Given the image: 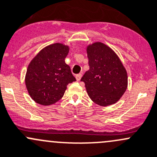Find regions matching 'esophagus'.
Listing matches in <instances>:
<instances>
[{
    "label": "esophagus",
    "mask_w": 157,
    "mask_h": 157,
    "mask_svg": "<svg viewBox=\"0 0 157 157\" xmlns=\"http://www.w3.org/2000/svg\"><path fill=\"white\" fill-rule=\"evenodd\" d=\"M81 77H82V74H77V75H76V79H77V81H80V79H81Z\"/></svg>",
    "instance_id": "esophagus-1"
}]
</instances>
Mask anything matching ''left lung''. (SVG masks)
I'll return each mask as SVG.
<instances>
[{"mask_svg": "<svg viewBox=\"0 0 157 157\" xmlns=\"http://www.w3.org/2000/svg\"><path fill=\"white\" fill-rule=\"evenodd\" d=\"M90 69L81 81L93 102L108 106L120 99L128 86L125 67L116 52L101 42H95L86 47Z\"/></svg>", "mask_w": 157, "mask_h": 157, "instance_id": "obj_1", "label": "left lung"}]
</instances>
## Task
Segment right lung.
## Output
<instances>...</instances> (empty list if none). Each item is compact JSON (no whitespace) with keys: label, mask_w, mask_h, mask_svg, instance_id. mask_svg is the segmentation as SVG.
I'll return each instance as SVG.
<instances>
[{"label":"right lung","mask_w":157,"mask_h":157,"mask_svg":"<svg viewBox=\"0 0 157 157\" xmlns=\"http://www.w3.org/2000/svg\"><path fill=\"white\" fill-rule=\"evenodd\" d=\"M69 47L60 43L44 47L31 61L25 74L29 95L41 105L56 103L63 97L68 83L76 79L65 59Z\"/></svg>","instance_id":"obj_1"}]
</instances>
